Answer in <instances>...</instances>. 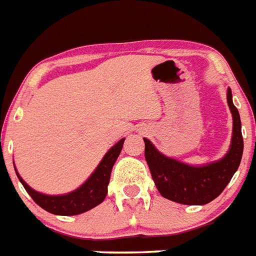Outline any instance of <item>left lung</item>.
<instances>
[{"instance_id": "left-lung-1", "label": "left lung", "mask_w": 256, "mask_h": 256, "mask_svg": "<svg viewBox=\"0 0 256 256\" xmlns=\"http://www.w3.org/2000/svg\"><path fill=\"white\" fill-rule=\"evenodd\" d=\"M227 104L232 114V138L222 160L203 166H190L164 156L148 140H144V158L152 180L162 196L182 204H206L220 195L238 170L243 154L242 124L238 108L227 88Z\"/></svg>"}]
</instances>
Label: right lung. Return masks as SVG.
<instances>
[{
    "label": "right lung",
    "instance_id": "add662e5",
    "mask_svg": "<svg viewBox=\"0 0 256 256\" xmlns=\"http://www.w3.org/2000/svg\"><path fill=\"white\" fill-rule=\"evenodd\" d=\"M124 140H120L108 150L100 164L96 166L88 179L77 190L72 191L69 194L64 195H46L33 190L17 172V176L22 186L25 187L28 194L33 198L38 206L42 207L48 212L56 215H78L92 210V207L98 206L104 202V196L108 194V184L110 180L112 168L116 164V158L120 156V150L124 148Z\"/></svg>",
    "mask_w": 256,
    "mask_h": 256
}]
</instances>
